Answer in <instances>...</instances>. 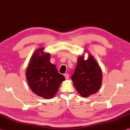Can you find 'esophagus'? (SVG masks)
<instances>
[{"instance_id": "esophagus-1", "label": "esophagus", "mask_w": 130, "mask_h": 130, "mask_svg": "<svg viewBox=\"0 0 130 130\" xmlns=\"http://www.w3.org/2000/svg\"><path fill=\"white\" fill-rule=\"evenodd\" d=\"M63 76H65L66 79H68L69 78V75L68 74H63Z\"/></svg>"}]
</instances>
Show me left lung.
I'll return each instance as SVG.
<instances>
[{"instance_id": "obj_1", "label": "left lung", "mask_w": 130, "mask_h": 130, "mask_svg": "<svg viewBox=\"0 0 130 130\" xmlns=\"http://www.w3.org/2000/svg\"><path fill=\"white\" fill-rule=\"evenodd\" d=\"M102 79V70L93 56L90 54L86 60L83 56L78 57L71 80L80 94L88 97L97 92L101 87Z\"/></svg>"}]
</instances>
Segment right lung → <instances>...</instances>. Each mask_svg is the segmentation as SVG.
I'll list each match as a JSON object with an SVG mask.
<instances>
[{
	"label": "right lung",
	"instance_id": "right-lung-1",
	"mask_svg": "<svg viewBox=\"0 0 130 130\" xmlns=\"http://www.w3.org/2000/svg\"><path fill=\"white\" fill-rule=\"evenodd\" d=\"M43 50L38 49L32 55L26 75L33 92L41 97L50 99L57 92L65 77L50 61V54H45Z\"/></svg>",
	"mask_w": 130,
	"mask_h": 130
}]
</instances>
